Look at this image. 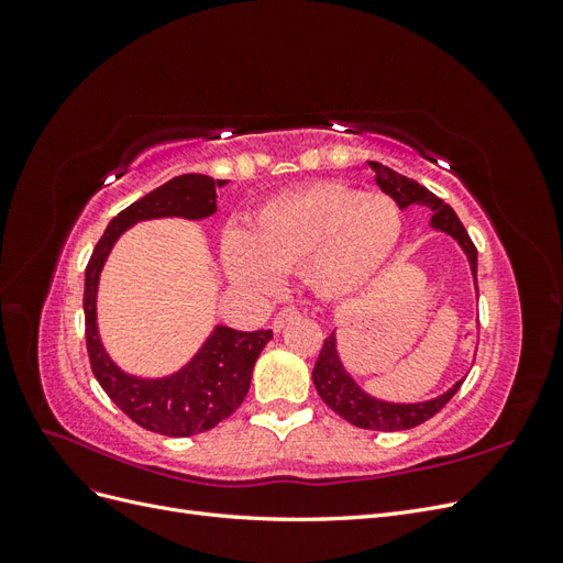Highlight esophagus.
<instances>
[{
    "mask_svg": "<svg viewBox=\"0 0 563 563\" xmlns=\"http://www.w3.org/2000/svg\"><path fill=\"white\" fill-rule=\"evenodd\" d=\"M298 317H300V312H298L296 308H282V310L275 314V319H272V331L279 333L288 321H294V319H298Z\"/></svg>",
    "mask_w": 563,
    "mask_h": 563,
    "instance_id": "34e87169",
    "label": "esophagus"
}]
</instances>
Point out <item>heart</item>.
I'll return each instance as SVG.
<instances>
[{
	"instance_id": "b5f03b06",
	"label": "heart",
	"mask_w": 563,
	"mask_h": 563,
	"mask_svg": "<svg viewBox=\"0 0 563 563\" xmlns=\"http://www.w3.org/2000/svg\"><path fill=\"white\" fill-rule=\"evenodd\" d=\"M401 230V209L389 195L319 183L265 201L249 232L228 228L223 265L253 291H269L279 272H300L319 298H343L385 267Z\"/></svg>"
}]
</instances>
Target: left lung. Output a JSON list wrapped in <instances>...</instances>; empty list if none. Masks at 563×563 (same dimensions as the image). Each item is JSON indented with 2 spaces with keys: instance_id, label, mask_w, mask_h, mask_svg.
<instances>
[{
  "instance_id": "left-lung-1",
  "label": "left lung",
  "mask_w": 563,
  "mask_h": 563,
  "mask_svg": "<svg viewBox=\"0 0 563 563\" xmlns=\"http://www.w3.org/2000/svg\"><path fill=\"white\" fill-rule=\"evenodd\" d=\"M368 168L373 172V176H376L380 190L395 199L399 203V209L418 203V207H428L432 211L430 225L439 232L451 234L460 244V249H463L474 277V288H476V249L470 240L467 230L463 228V223H460V218L455 216V211L449 207V203L441 201L434 192L428 190V187H422L416 180L391 172L389 166L368 162ZM476 291H479V288H476ZM312 380L323 404H327L340 418L352 422L354 428L378 430V432H401V430L418 428V424L439 413L441 408L451 401V397L460 389L465 378L457 380L451 389L444 391V395L428 401L395 404V401L371 397L368 391H364L360 385H356V380L350 376L343 362H340L338 338L333 331L327 340H323V347L319 352V360L312 371Z\"/></svg>"
}]
</instances>
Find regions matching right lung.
<instances>
[{"label":"right lung","instance_id":"1","mask_svg":"<svg viewBox=\"0 0 563 563\" xmlns=\"http://www.w3.org/2000/svg\"><path fill=\"white\" fill-rule=\"evenodd\" d=\"M223 185L225 180H213L211 176L185 174L133 201L131 207L110 220L91 253L87 277H84L87 350L96 380L133 422L164 437H192L230 418L246 397L253 364L272 340V331L246 333L230 327H216L192 360L172 376H131L110 360L98 333L96 296L100 272H103L112 246L129 228L141 220L155 218H209L218 211L216 190Z\"/></svg>","mask_w":563,"mask_h":563}]
</instances>
